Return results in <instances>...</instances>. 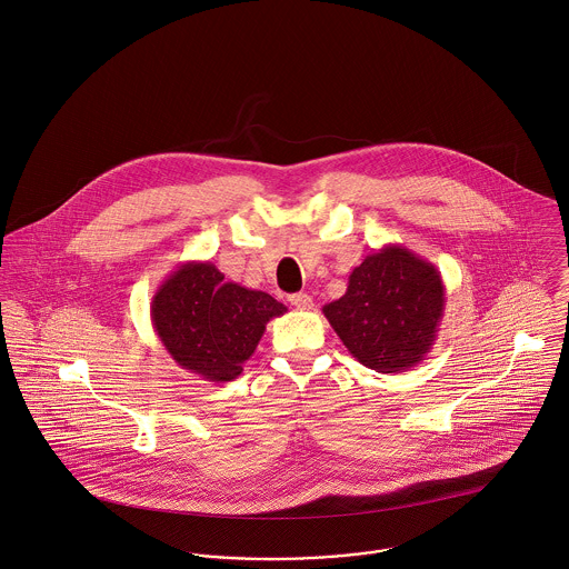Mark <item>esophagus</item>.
<instances>
[{
	"instance_id": "obj_1",
	"label": "esophagus",
	"mask_w": 569,
	"mask_h": 569,
	"mask_svg": "<svg viewBox=\"0 0 569 569\" xmlns=\"http://www.w3.org/2000/svg\"><path fill=\"white\" fill-rule=\"evenodd\" d=\"M289 302H291L296 309H312V298H310L309 293H293V296H289Z\"/></svg>"
}]
</instances>
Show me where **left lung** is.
Masks as SVG:
<instances>
[{
  "label": "left lung",
  "instance_id": "8db88e82",
  "mask_svg": "<svg viewBox=\"0 0 569 569\" xmlns=\"http://www.w3.org/2000/svg\"><path fill=\"white\" fill-rule=\"evenodd\" d=\"M443 307L439 269L389 243L365 257L350 273L346 296L321 310L357 361L380 373H400L432 350Z\"/></svg>",
  "mask_w": 569,
  "mask_h": 569
}]
</instances>
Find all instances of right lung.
<instances>
[{"label":"right lung","instance_id":"1","mask_svg":"<svg viewBox=\"0 0 569 569\" xmlns=\"http://www.w3.org/2000/svg\"><path fill=\"white\" fill-rule=\"evenodd\" d=\"M150 309L171 359L217 385L241 376L267 321L287 312L264 291L226 282L208 260L178 264L156 289Z\"/></svg>","mask_w":569,"mask_h":569}]
</instances>
